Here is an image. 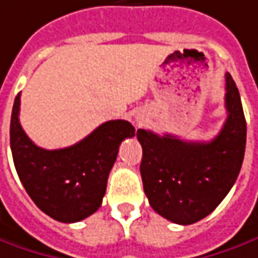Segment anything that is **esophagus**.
Instances as JSON below:
<instances>
[{
  "instance_id": "obj_1",
  "label": "esophagus",
  "mask_w": 258,
  "mask_h": 258,
  "mask_svg": "<svg viewBox=\"0 0 258 258\" xmlns=\"http://www.w3.org/2000/svg\"><path fill=\"white\" fill-rule=\"evenodd\" d=\"M137 120H138V122H140V124H143V122H144L143 118H137Z\"/></svg>"
}]
</instances>
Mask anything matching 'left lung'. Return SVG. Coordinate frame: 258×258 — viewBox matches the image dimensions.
<instances>
[{"label":"left lung","mask_w":258,"mask_h":258,"mask_svg":"<svg viewBox=\"0 0 258 258\" xmlns=\"http://www.w3.org/2000/svg\"><path fill=\"white\" fill-rule=\"evenodd\" d=\"M226 118L212 141H183L138 130L144 192L158 215L178 225L206 217L237 179L246 150V118L239 90L226 73Z\"/></svg>","instance_id":"left-lung-1"}]
</instances>
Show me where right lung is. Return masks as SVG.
<instances>
[{"mask_svg": "<svg viewBox=\"0 0 258 258\" xmlns=\"http://www.w3.org/2000/svg\"><path fill=\"white\" fill-rule=\"evenodd\" d=\"M19 104L21 93L12 107L10 141L14 165L28 195L57 222L75 223L93 215L101 206L118 147L136 136V128L125 120H111L75 145L45 150L21 127Z\"/></svg>", "mask_w": 258, "mask_h": 258, "instance_id": "add662e5", "label": "right lung"}]
</instances>
